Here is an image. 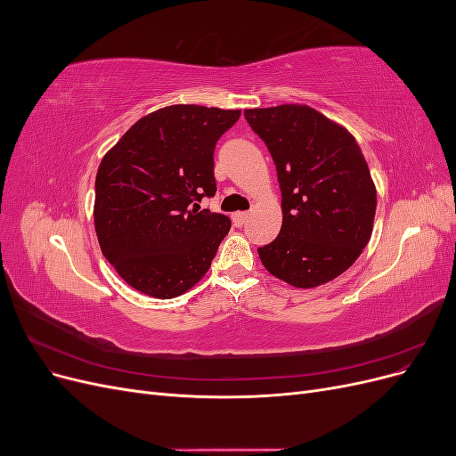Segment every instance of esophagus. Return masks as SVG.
I'll return each mask as SVG.
<instances>
[{"instance_id":"1","label":"esophagus","mask_w":456,"mask_h":456,"mask_svg":"<svg viewBox=\"0 0 456 456\" xmlns=\"http://www.w3.org/2000/svg\"><path fill=\"white\" fill-rule=\"evenodd\" d=\"M232 218H233V224L243 226L247 223V218H249V213H233Z\"/></svg>"}]
</instances>
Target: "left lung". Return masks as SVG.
I'll return each instance as SVG.
<instances>
[{"instance_id": "left-lung-1", "label": "left lung", "mask_w": 456, "mask_h": 456, "mask_svg": "<svg viewBox=\"0 0 456 456\" xmlns=\"http://www.w3.org/2000/svg\"><path fill=\"white\" fill-rule=\"evenodd\" d=\"M243 114L268 146L281 190V230L258 249L262 265L298 289L338 278L365 249L377 211V188L362 148L306 104Z\"/></svg>"}]
</instances>
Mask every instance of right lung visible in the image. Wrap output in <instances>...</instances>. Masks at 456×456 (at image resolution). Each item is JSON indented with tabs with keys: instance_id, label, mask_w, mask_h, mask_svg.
Returning a JSON list of instances; mask_svg holds the SVG:
<instances>
[{
	"instance_id": "1",
	"label": "right lung",
	"mask_w": 456,
	"mask_h": 456,
	"mask_svg": "<svg viewBox=\"0 0 456 456\" xmlns=\"http://www.w3.org/2000/svg\"><path fill=\"white\" fill-rule=\"evenodd\" d=\"M240 114L165 106L136 121L102 158L94 181L96 238L136 291L175 298L211 268L232 223L200 211L196 201L215 196V146Z\"/></svg>"
}]
</instances>
